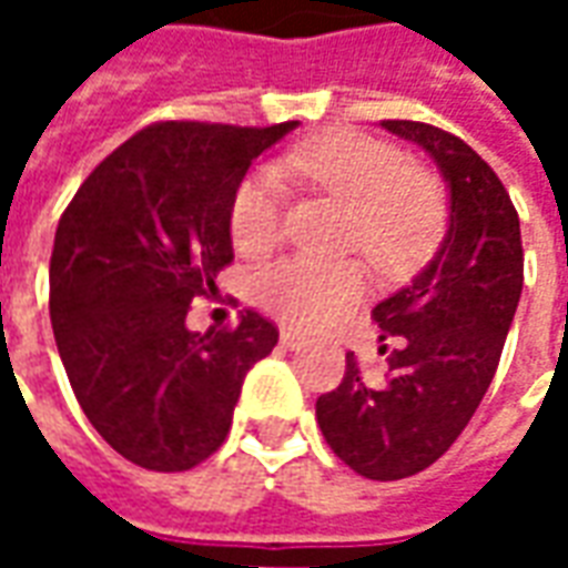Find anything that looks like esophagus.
I'll return each mask as SVG.
<instances>
[{
  "label": "esophagus",
  "mask_w": 568,
  "mask_h": 568,
  "mask_svg": "<svg viewBox=\"0 0 568 568\" xmlns=\"http://www.w3.org/2000/svg\"><path fill=\"white\" fill-rule=\"evenodd\" d=\"M280 344H283L285 349H297V346L307 344V337H304V334L292 332V328H283V334H280Z\"/></svg>",
  "instance_id": "obj_1"
}]
</instances>
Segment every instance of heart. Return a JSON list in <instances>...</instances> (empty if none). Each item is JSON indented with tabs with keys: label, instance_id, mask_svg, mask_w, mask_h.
Instances as JSON below:
<instances>
[{
	"label": "heart",
	"instance_id": "b5f03b06",
	"mask_svg": "<svg viewBox=\"0 0 568 568\" xmlns=\"http://www.w3.org/2000/svg\"><path fill=\"white\" fill-rule=\"evenodd\" d=\"M301 185L349 206L346 246L365 248L383 273L417 267L447 224V194L438 175L407 163L393 142L356 130H334L301 142L280 161ZM285 187L276 170L248 173L231 200V240L240 255L261 258L283 240ZM368 271L358 258L322 261L292 255L264 267L255 292L264 310L295 328H320L362 301Z\"/></svg>",
	"mask_w": 568,
	"mask_h": 568
}]
</instances>
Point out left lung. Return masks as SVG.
I'll use <instances>...</instances> for the list:
<instances>
[{
  "label": "left lung",
  "mask_w": 568,
  "mask_h": 568,
  "mask_svg": "<svg viewBox=\"0 0 568 568\" xmlns=\"http://www.w3.org/2000/svg\"><path fill=\"white\" fill-rule=\"evenodd\" d=\"M383 128L438 163L450 224L435 258L371 313L383 341H395L386 374L368 381L346 353L344 381L320 395L316 423L356 475L402 480L450 450L475 417L520 301L524 246L508 191L471 145L423 121Z\"/></svg>",
  "instance_id": "1"
}]
</instances>
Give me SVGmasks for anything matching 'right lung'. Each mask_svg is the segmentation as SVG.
I'll return each mask as SVG.
<instances>
[{
	"label": "right lung",
	"instance_id": "right-lung-1",
	"mask_svg": "<svg viewBox=\"0 0 568 568\" xmlns=\"http://www.w3.org/2000/svg\"><path fill=\"white\" fill-rule=\"evenodd\" d=\"M158 121L93 170L57 224L51 325L84 417L149 471H187L231 432L246 371L280 332L255 310L187 332L194 297L234 261L231 200L295 130Z\"/></svg>",
	"mask_w": 568,
	"mask_h": 568
}]
</instances>
